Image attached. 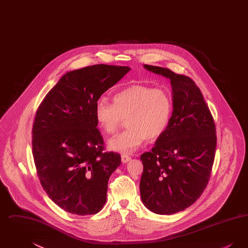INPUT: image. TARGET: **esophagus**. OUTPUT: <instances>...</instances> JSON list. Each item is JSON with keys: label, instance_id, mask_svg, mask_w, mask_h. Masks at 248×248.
I'll list each match as a JSON object with an SVG mask.
<instances>
[{"label": "esophagus", "instance_id": "34e87169", "mask_svg": "<svg viewBox=\"0 0 248 248\" xmlns=\"http://www.w3.org/2000/svg\"><path fill=\"white\" fill-rule=\"evenodd\" d=\"M122 162L123 163H124V164H126V163H128L130 160H131V157L128 156L127 154H122Z\"/></svg>", "mask_w": 248, "mask_h": 248}]
</instances>
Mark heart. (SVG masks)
Masks as SVG:
<instances>
[{"instance_id":"heart-1","label":"heart","mask_w":248,"mask_h":248,"mask_svg":"<svg viewBox=\"0 0 248 248\" xmlns=\"http://www.w3.org/2000/svg\"><path fill=\"white\" fill-rule=\"evenodd\" d=\"M172 100L163 88L134 84L113 95V103L100 98L94 115L101 129L111 135L127 119L128 129L109 140L108 148L121 154H132L147 140L161 137L169 124Z\"/></svg>"}]
</instances>
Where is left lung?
Returning a JSON list of instances; mask_svg holds the SVG:
<instances>
[{
    "label": "left lung",
    "instance_id": "left-lung-1",
    "mask_svg": "<svg viewBox=\"0 0 248 248\" xmlns=\"http://www.w3.org/2000/svg\"><path fill=\"white\" fill-rule=\"evenodd\" d=\"M144 68L170 79L173 112L152 152L140 156V195L159 215L182 211L205 189L217 147L216 125L199 87L189 77L151 65Z\"/></svg>",
    "mask_w": 248,
    "mask_h": 248
}]
</instances>
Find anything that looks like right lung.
<instances>
[{
  "label": "right lung",
  "mask_w": 248,
  "mask_h": 248,
  "mask_svg": "<svg viewBox=\"0 0 248 248\" xmlns=\"http://www.w3.org/2000/svg\"><path fill=\"white\" fill-rule=\"evenodd\" d=\"M130 70L98 64L69 71L36 111L32 154L37 174L49 198L67 212L94 215L106 202L108 178L121 165V156L102 153L94 108Z\"/></svg>",
  "instance_id": "add662e5"
}]
</instances>
